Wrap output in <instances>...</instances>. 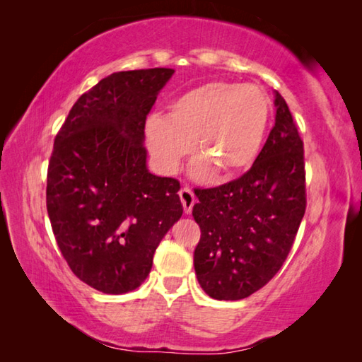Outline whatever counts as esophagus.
Segmentation results:
<instances>
[{
  "instance_id": "34e87169",
  "label": "esophagus",
  "mask_w": 362,
  "mask_h": 362,
  "mask_svg": "<svg viewBox=\"0 0 362 362\" xmlns=\"http://www.w3.org/2000/svg\"><path fill=\"white\" fill-rule=\"evenodd\" d=\"M179 196H180V201H182V205H183V210H185L187 214H189L191 210H193L194 202H196L194 193H193V191H191V188L183 187V188L179 191Z\"/></svg>"
}]
</instances>
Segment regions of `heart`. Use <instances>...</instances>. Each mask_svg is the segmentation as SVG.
<instances>
[{
  "label": "heart",
  "instance_id": "heart-1",
  "mask_svg": "<svg viewBox=\"0 0 362 362\" xmlns=\"http://www.w3.org/2000/svg\"><path fill=\"white\" fill-rule=\"evenodd\" d=\"M269 118L271 101L263 88L218 81L174 99L166 118L149 117L144 140L161 173H174L194 144L196 156L201 157L197 175L214 169L222 179H232L255 163Z\"/></svg>",
  "mask_w": 362,
  "mask_h": 362
}]
</instances>
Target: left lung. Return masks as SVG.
<instances>
[{
  "instance_id": "8db88e82",
  "label": "left lung",
  "mask_w": 362,
  "mask_h": 362,
  "mask_svg": "<svg viewBox=\"0 0 362 362\" xmlns=\"http://www.w3.org/2000/svg\"><path fill=\"white\" fill-rule=\"evenodd\" d=\"M275 126L247 173L199 189L201 227L194 269L213 298L241 300L274 279L294 244L306 210L303 141L289 107L275 93Z\"/></svg>"
}]
</instances>
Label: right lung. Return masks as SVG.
<instances>
[{
    "label": "right lung",
    "mask_w": 362,
    "mask_h": 362,
    "mask_svg": "<svg viewBox=\"0 0 362 362\" xmlns=\"http://www.w3.org/2000/svg\"><path fill=\"white\" fill-rule=\"evenodd\" d=\"M173 68L119 71L83 93L54 140L46 210L65 261L104 294L149 275L153 252L183 206L173 177L146 168L144 124Z\"/></svg>",
    "instance_id": "obj_1"
}]
</instances>
